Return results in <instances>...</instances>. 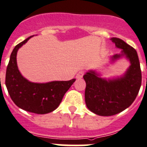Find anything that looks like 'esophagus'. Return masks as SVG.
I'll return each mask as SVG.
<instances>
[{
  "mask_svg": "<svg viewBox=\"0 0 147 147\" xmlns=\"http://www.w3.org/2000/svg\"><path fill=\"white\" fill-rule=\"evenodd\" d=\"M84 74V71H80V72H78L77 75H76V78H81L83 77Z\"/></svg>",
  "mask_w": 147,
  "mask_h": 147,
  "instance_id": "obj_1",
  "label": "esophagus"
}]
</instances>
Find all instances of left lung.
<instances>
[{
	"mask_svg": "<svg viewBox=\"0 0 147 147\" xmlns=\"http://www.w3.org/2000/svg\"><path fill=\"white\" fill-rule=\"evenodd\" d=\"M121 54L112 57V61L125 56L130 66L123 76L117 78H101L95 71L84 75L86 81L85 101L91 112L100 116H111L128 108L137 97L141 86V70L137 52L120 38H111Z\"/></svg>",
	"mask_w": 147,
	"mask_h": 147,
	"instance_id": "8db88e82",
	"label": "left lung"
}]
</instances>
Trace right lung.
I'll return each mask as SVG.
<instances>
[{"instance_id":"obj_1","label":"right lung","mask_w":147,"mask_h":147,"mask_svg":"<svg viewBox=\"0 0 147 147\" xmlns=\"http://www.w3.org/2000/svg\"><path fill=\"white\" fill-rule=\"evenodd\" d=\"M32 36L20 42L14 48L6 68L5 83L10 98L19 108L35 114H47L58 108L63 95L75 79L37 84L24 78L18 68L16 56L19 48Z\"/></svg>"}]
</instances>
